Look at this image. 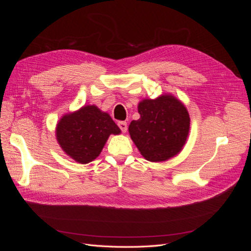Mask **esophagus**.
Listing matches in <instances>:
<instances>
[{"label":"esophagus","mask_w":251,"mask_h":251,"mask_svg":"<svg viewBox=\"0 0 251 251\" xmlns=\"http://www.w3.org/2000/svg\"><path fill=\"white\" fill-rule=\"evenodd\" d=\"M118 126H119V128L121 130V132H124V133L126 132V130H127V125H126V121H119V123H118Z\"/></svg>","instance_id":"34e87169"}]
</instances>
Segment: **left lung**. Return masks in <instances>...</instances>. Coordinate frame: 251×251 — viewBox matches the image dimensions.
<instances>
[{
	"label": "left lung",
	"mask_w": 251,
	"mask_h": 251,
	"mask_svg": "<svg viewBox=\"0 0 251 251\" xmlns=\"http://www.w3.org/2000/svg\"><path fill=\"white\" fill-rule=\"evenodd\" d=\"M140 118L133 120L128 132L141 155L151 162L177 155L189 131V115L184 104L172 95L144 100L138 105Z\"/></svg>",
	"instance_id": "left-lung-1"
}]
</instances>
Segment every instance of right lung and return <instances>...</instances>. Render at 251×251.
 Instances as JSON below:
<instances>
[{
  "mask_svg": "<svg viewBox=\"0 0 251 251\" xmlns=\"http://www.w3.org/2000/svg\"><path fill=\"white\" fill-rule=\"evenodd\" d=\"M120 128L111 116L95 105H86L65 115L56 127L60 148L75 161L86 164L93 161L111 134L117 135Z\"/></svg>",
  "mask_w": 251,
  "mask_h": 251,
  "instance_id": "right-lung-1",
  "label": "right lung"
}]
</instances>
